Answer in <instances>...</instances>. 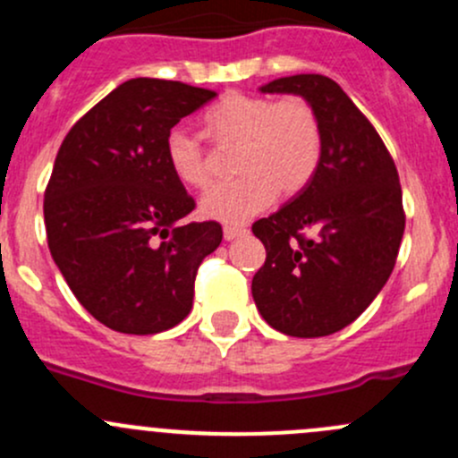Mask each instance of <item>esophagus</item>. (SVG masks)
Wrapping results in <instances>:
<instances>
[{"mask_svg": "<svg viewBox=\"0 0 458 458\" xmlns=\"http://www.w3.org/2000/svg\"><path fill=\"white\" fill-rule=\"evenodd\" d=\"M246 233H248V230L242 228V225H225V228H224V239H225V242H233V239L243 237V234H246Z\"/></svg>", "mask_w": 458, "mask_h": 458, "instance_id": "esophagus-1", "label": "esophagus"}]
</instances>
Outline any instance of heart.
Listing matches in <instances>:
<instances>
[{
  "label": "heart",
  "mask_w": 458,
  "mask_h": 458,
  "mask_svg": "<svg viewBox=\"0 0 458 458\" xmlns=\"http://www.w3.org/2000/svg\"><path fill=\"white\" fill-rule=\"evenodd\" d=\"M203 128L216 143H239L234 168L242 174L212 186L199 201L201 215L221 224H242L259 215L276 192L297 195L321 161V123L301 97L272 101L233 92L203 114ZM164 157L182 186L203 188L210 182L206 150L186 128L165 135Z\"/></svg>",
  "instance_id": "obj_1"
}]
</instances>
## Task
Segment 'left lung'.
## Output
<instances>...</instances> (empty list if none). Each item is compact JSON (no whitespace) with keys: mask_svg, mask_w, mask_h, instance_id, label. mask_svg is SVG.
Returning <instances> with one entry per match:
<instances>
[{"mask_svg":"<svg viewBox=\"0 0 458 458\" xmlns=\"http://www.w3.org/2000/svg\"><path fill=\"white\" fill-rule=\"evenodd\" d=\"M259 92L306 99L321 123L323 152L310 183L252 225L266 246L252 299L267 326L284 335H332L361 315L392 275L405 230L396 165L330 77H279ZM306 229L316 237L306 238Z\"/></svg>","mask_w":458,"mask_h":458,"instance_id":"8db88e82","label":"left lung"}]
</instances>
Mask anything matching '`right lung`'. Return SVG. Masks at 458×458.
<instances>
[{"mask_svg":"<svg viewBox=\"0 0 458 458\" xmlns=\"http://www.w3.org/2000/svg\"><path fill=\"white\" fill-rule=\"evenodd\" d=\"M216 92L137 77L71 128L44 197L48 248L77 301L123 335H157L188 317L216 221L182 224L195 201L173 177L165 135ZM155 236H161L157 242Z\"/></svg>","mask_w":458,"mask_h":458,"instance_id":"1","label":"right lung"}]
</instances>
